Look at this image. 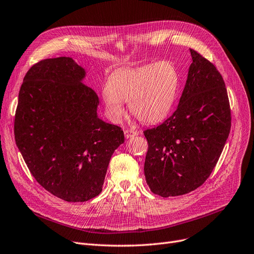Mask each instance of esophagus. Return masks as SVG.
Masks as SVG:
<instances>
[{
    "label": "esophagus",
    "mask_w": 254,
    "mask_h": 254,
    "mask_svg": "<svg viewBox=\"0 0 254 254\" xmlns=\"http://www.w3.org/2000/svg\"><path fill=\"white\" fill-rule=\"evenodd\" d=\"M124 133H125L126 138H131V137H134L137 135V132L133 131V130H125Z\"/></svg>",
    "instance_id": "34e87169"
}]
</instances>
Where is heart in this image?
<instances>
[{"mask_svg":"<svg viewBox=\"0 0 254 254\" xmlns=\"http://www.w3.org/2000/svg\"><path fill=\"white\" fill-rule=\"evenodd\" d=\"M179 87L178 71L170 62L161 61L136 68L116 70L102 89L106 114L118 122L129 112L143 124L161 122L170 114Z\"/></svg>","mask_w":254,"mask_h":254,"instance_id":"b5f03b06","label":"heart"}]
</instances>
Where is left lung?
Listing matches in <instances>:
<instances>
[{
  "label": "left lung",
  "mask_w": 254,
  "mask_h": 254,
  "mask_svg": "<svg viewBox=\"0 0 254 254\" xmlns=\"http://www.w3.org/2000/svg\"><path fill=\"white\" fill-rule=\"evenodd\" d=\"M192 63L176 112L143 134L147 184L162 197L183 195L210 177L231 131V108L220 72L190 48Z\"/></svg>",
  "instance_id": "left-lung-1"
}]
</instances>
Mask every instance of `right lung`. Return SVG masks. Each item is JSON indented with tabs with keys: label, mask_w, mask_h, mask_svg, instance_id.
Segmentation results:
<instances>
[{
	"label": "right lung",
	"mask_w": 254,
	"mask_h": 254,
	"mask_svg": "<svg viewBox=\"0 0 254 254\" xmlns=\"http://www.w3.org/2000/svg\"><path fill=\"white\" fill-rule=\"evenodd\" d=\"M73 59H46L23 78L14 136L32 176L48 192L70 202L102 191L107 166L124 142L121 127L98 118L99 98Z\"/></svg>",
	"instance_id": "add662e5"
}]
</instances>
